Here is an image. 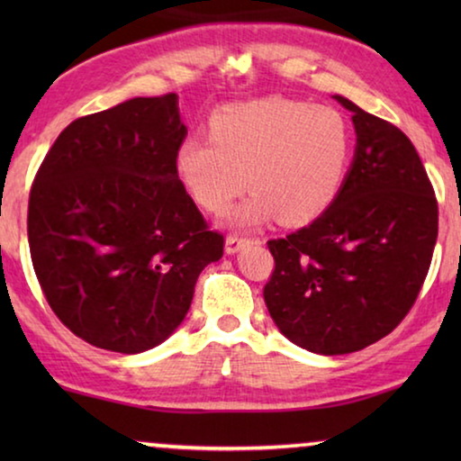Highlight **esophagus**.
Here are the masks:
<instances>
[{"label": "esophagus", "mask_w": 461, "mask_h": 461, "mask_svg": "<svg viewBox=\"0 0 461 461\" xmlns=\"http://www.w3.org/2000/svg\"><path fill=\"white\" fill-rule=\"evenodd\" d=\"M249 239L243 237V235H229L226 237V243H224V249L226 254H237L239 249L243 248V245H248Z\"/></svg>", "instance_id": "esophagus-1"}]
</instances>
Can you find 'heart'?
<instances>
[{"label": "heart", "mask_w": 461, "mask_h": 461, "mask_svg": "<svg viewBox=\"0 0 461 461\" xmlns=\"http://www.w3.org/2000/svg\"><path fill=\"white\" fill-rule=\"evenodd\" d=\"M352 128L331 106L270 96L229 104L210 119V138L191 136L176 149V172L188 194L222 213L248 188L235 224L279 216L285 226L317 220L342 191L352 159Z\"/></svg>", "instance_id": "1"}]
</instances>
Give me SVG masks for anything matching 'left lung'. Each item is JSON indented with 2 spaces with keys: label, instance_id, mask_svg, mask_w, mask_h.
Instances as JSON below:
<instances>
[{
  "label": "left lung",
  "instance_id": "left-lung-1",
  "mask_svg": "<svg viewBox=\"0 0 461 461\" xmlns=\"http://www.w3.org/2000/svg\"><path fill=\"white\" fill-rule=\"evenodd\" d=\"M352 111L357 150L330 210L270 239L264 302L287 339L348 355L388 336L418 300L438 235V205L418 150L390 122Z\"/></svg>",
  "mask_w": 461,
  "mask_h": 461
}]
</instances>
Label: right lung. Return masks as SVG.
Segmentation results:
<instances>
[{"label":"right lung","instance_id":"1","mask_svg":"<svg viewBox=\"0 0 461 461\" xmlns=\"http://www.w3.org/2000/svg\"><path fill=\"white\" fill-rule=\"evenodd\" d=\"M186 138L178 96L131 98L75 119L29 194V249L50 308L96 348L136 355L161 344L191 308L224 237L176 172Z\"/></svg>","mask_w":461,"mask_h":461}]
</instances>
